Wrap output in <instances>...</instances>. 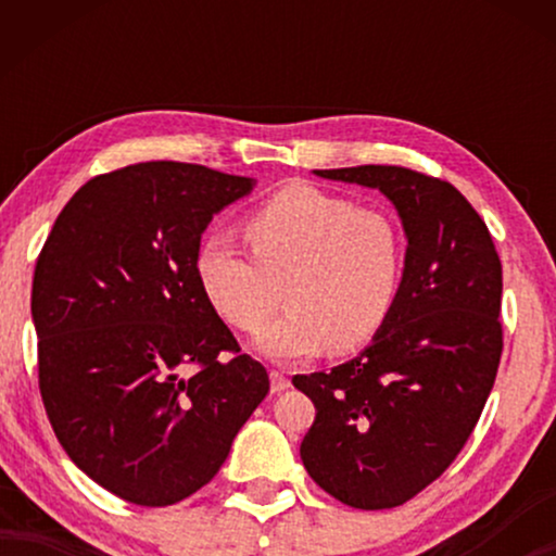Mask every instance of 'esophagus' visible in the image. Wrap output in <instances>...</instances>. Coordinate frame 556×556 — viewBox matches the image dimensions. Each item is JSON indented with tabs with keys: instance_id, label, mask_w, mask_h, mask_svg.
I'll list each match as a JSON object with an SVG mask.
<instances>
[{
	"instance_id": "1",
	"label": "esophagus",
	"mask_w": 556,
	"mask_h": 556,
	"mask_svg": "<svg viewBox=\"0 0 556 556\" xmlns=\"http://www.w3.org/2000/svg\"><path fill=\"white\" fill-rule=\"evenodd\" d=\"M288 387H291V379L286 377V371H280V369H273L270 371V392H283V390H288Z\"/></svg>"
}]
</instances>
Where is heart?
<instances>
[{"label":"heart","mask_w":556,"mask_h":556,"mask_svg":"<svg viewBox=\"0 0 556 556\" xmlns=\"http://www.w3.org/2000/svg\"><path fill=\"white\" fill-rule=\"evenodd\" d=\"M248 253L232 235H210L197 250V280L225 324L257 331L276 308L283 280L288 311L257 344L276 359L321 346L352 352L375 339L397 303L405 238L382 210L311 185L280 189L245 223Z\"/></svg>","instance_id":"1"}]
</instances>
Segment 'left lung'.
Returning <instances> with one entry per match:
<instances>
[{
    "mask_svg": "<svg viewBox=\"0 0 556 556\" xmlns=\"http://www.w3.org/2000/svg\"><path fill=\"white\" fill-rule=\"evenodd\" d=\"M316 174L390 197L409 245L397 303L371 346L331 371L293 377L316 407L301 458L341 504L394 508L458 458L496 382L501 257L451 181L384 164Z\"/></svg>",
    "mask_w": 556,
    "mask_h": 556,
    "instance_id": "obj_1",
    "label": "left lung"
}]
</instances>
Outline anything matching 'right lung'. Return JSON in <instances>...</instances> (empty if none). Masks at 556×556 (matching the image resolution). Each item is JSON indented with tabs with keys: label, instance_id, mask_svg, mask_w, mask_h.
Masks as SVG:
<instances>
[{
	"label": "right lung",
	"instance_id": "right-lung-1",
	"mask_svg": "<svg viewBox=\"0 0 556 556\" xmlns=\"http://www.w3.org/2000/svg\"><path fill=\"white\" fill-rule=\"evenodd\" d=\"M253 179L185 162L98 174L71 197L33 278L37 382L71 460L136 506L210 483L270 390L204 299V227Z\"/></svg>",
	"mask_w": 556,
	"mask_h": 556
}]
</instances>
